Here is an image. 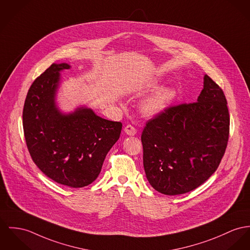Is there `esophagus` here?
Returning <instances> with one entry per match:
<instances>
[{
  "mask_svg": "<svg viewBox=\"0 0 250 250\" xmlns=\"http://www.w3.org/2000/svg\"><path fill=\"white\" fill-rule=\"evenodd\" d=\"M125 132L127 135L133 136V135L136 134L137 130H136V128H135L132 125H127L125 127Z\"/></svg>",
  "mask_w": 250,
  "mask_h": 250,
  "instance_id": "obj_1",
  "label": "esophagus"
}]
</instances>
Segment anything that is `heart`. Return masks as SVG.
Instances as JSON below:
<instances>
[{"instance_id":"1","label":"heart","mask_w":250,"mask_h":250,"mask_svg":"<svg viewBox=\"0 0 250 250\" xmlns=\"http://www.w3.org/2000/svg\"><path fill=\"white\" fill-rule=\"evenodd\" d=\"M155 86V85H154ZM170 89H163L147 98L142 104V110L146 115L153 116L162 112L172 99Z\"/></svg>"}]
</instances>
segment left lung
<instances>
[{
  "mask_svg": "<svg viewBox=\"0 0 250 250\" xmlns=\"http://www.w3.org/2000/svg\"><path fill=\"white\" fill-rule=\"evenodd\" d=\"M229 124L225 93L208 75L197 102L170 105L147 121L141 140L154 189L171 196L204 184L225 155Z\"/></svg>",
  "mask_w": 250,
  "mask_h": 250,
  "instance_id": "left-lung-1",
  "label": "left lung"
}]
</instances>
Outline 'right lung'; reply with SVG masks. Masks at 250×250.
Listing matches in <instances>:
<instances>
[{
    "instance_id": "add662e5",
    "label": "right lung",
    "mask_w": 250,
    "mask_h": 250,
    "mask_svg": "<svg viewBox=\"0 0 250 250\" xmlns=\"http://www.w3.org/2000/svg\"><path fill=\"white\" fill-rule=\"evenodd\" d=\"M69 67L52 63L35 79L24 101L22 127L39 169L58 184L76 188L96 180L123 125L87 108H78L69 115L60 113L54 103L59 72Z\"/></svg>"
}]
</instances>
